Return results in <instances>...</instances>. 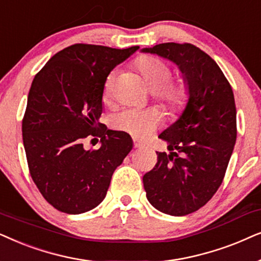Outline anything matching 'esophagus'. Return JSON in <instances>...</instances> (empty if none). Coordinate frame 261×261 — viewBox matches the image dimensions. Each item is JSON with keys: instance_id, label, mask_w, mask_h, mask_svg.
<instances>
[{"instance_id": "esophagus-1", "label": "esophagus", "mask_w": 261, "mask_h": 261, "mask_svg": "<svg viewBox=\"0 0 261 261\" xmlns=\"http://www.w3.org/2000/svg\"><path fill=\"white\" fill-rule=\"evenodd\" d=\"M142 147H143V144H142L141 142H138L136 138H134V148L138 149V148H142Z\"/></svg>"}]
</instances>
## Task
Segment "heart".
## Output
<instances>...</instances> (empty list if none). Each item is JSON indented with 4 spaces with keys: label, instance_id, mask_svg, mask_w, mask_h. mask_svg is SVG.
<instances>
[{
    "label": "heart",
    "instance_id": "heart-1",
    "mask_svg": "<svg viewBox=\"0 0 261 261\" xmlns=\"http://www.w3.org/2000/svg\"><path fill=\"white\" fill-rule=\"evenodd\" d=\"M135 67L155 99L173 112H179L189 100V88L182 81H171V68L165 62L151 56H142ZM114 72L109 75L103 86V98L110 100L114 90ZM159 118L152 111H124L112 118V126L136 138H145L152 133Z\"/></svg>",
    "mask_w": 261,
    "mask_h": 261
}]
</instances>
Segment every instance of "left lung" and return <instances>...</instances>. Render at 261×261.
<instances>
[{"mask_svg":"<svg viewBox=\"0 0 261 261\" xmlns=\"http://www.w3.org/2000/svg\"><path fill=\"white\" fill-rule=\"evenodd\" d=\"M167 58L184 75L189 100L179 119L160 138L167 152L143 176L149 203L172 216L192 214L223 181L236 141V107L230 83L209 55L192 44L163 43L142 50Z\"/></svg>","mask_w":261,"mask_h":261,"instance_id":"left-lung-1","label":"left lung"}]
</instances>
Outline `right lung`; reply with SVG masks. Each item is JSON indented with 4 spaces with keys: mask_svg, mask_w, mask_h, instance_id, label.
Returning a JSON list of instances; mask_svg holds the SVG:
<instances>
[{
    "mask_svg": "<svg viewBox=\"0 0 261 261\" xmlns=\"http://www.w3.org/2000/svg\"><path fill=\"white\" fill-rule=\"evenodd\" d=\"M138 48L74 44L34 76L22 119L23 147L34 184L62 213L98 206L133 149L126 133L107 130L99 118L107 76ZM92 137L100 138L102 147L87 151L83 143Z\"/></svg>",
    "mask_w": 261,
    "mask_h": 261,
    "instance_id": "obj_1",
    "label": "right lung"
}]
</instances>
